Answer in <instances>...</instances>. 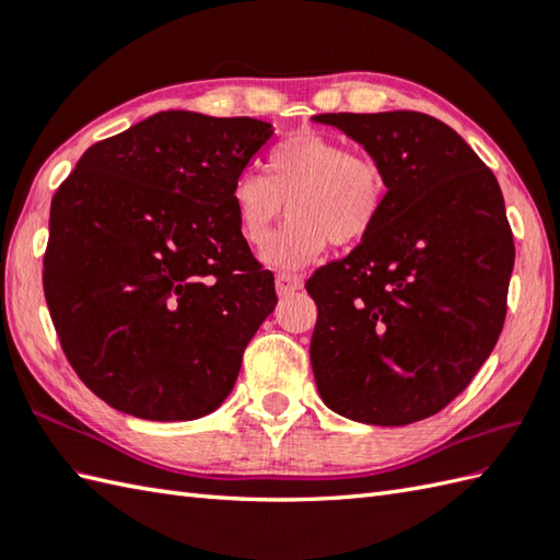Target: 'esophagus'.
Instances as JSON below:
<instances>
[{
  "instance_id": "esophagus-1",
  "label": "esophagus",
  "mask_w": 560,
  "mask_h": 560,
  "mask_svg": "<svg viewBox=\"0 0 560 560\" xmlns=\"http://www.w3.org/2000/svg\"><path fill=\"white\" fill-rule=\"evenodd\" d=\"M301 289H303V279L299 277V273L281 271L279 277H277V291H279V295H291V293L301 291Z\"/></svg>"
}]
</instances>
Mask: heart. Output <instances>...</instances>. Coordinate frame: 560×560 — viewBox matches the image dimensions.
<instances>
[{"label": "heart", "instance_id": "b5f03b06", "mask_svg": "<svg viewBox=\"0 0 560 560\" xmlns=\"http://www.w3.org/2000/svg\"><path fill=\"white\" fill-rule=\"evenodd\" d=\"M385 199V173L373 159L355 156L341 141L317 132L279 141L269 151L265 175L245 171L231 185L237 231L249 245L265 243L290 201V223L261 247V259L273 269L311 265L329 243L347 247L363 241Z\"/></svg>", "mask_w": 560, "mask_h": 560}]
</instances>
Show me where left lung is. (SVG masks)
Here are the masks:
<instances>
[{"instance_id": "obj_1", "label": "left lung", "mask_w": 560, "mask_h": 560, "mask_svg": "<svg viewBox=\"0 0 560 560\" xmlns=\"http://www.w3.org/2000/svg\"><path fill=\"white\" fill-rule=\"evenodd\" d=\"M387 180L375 229L305 281L311 363L331 411L407 425L455 399L505 323L513 231L495 175L431 115L327 113Z\"/></svg>"}]
</instances>
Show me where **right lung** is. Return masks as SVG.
Segmentation results:
<instances>
[{
    "label": "right lung",
    "mask_w": 560,
    "mask_h": 560,
    "mask_svg": "<svg viewBox=\"0 0 560 560\" xmlns=\"http://www.w3.org/2000/svg\"><path fill=\"white\" fill-rule=\"evenodd\" d=\"M273 135L253 117L165 110L93 144L50 207L43 289L93 395L147 421L219 409L277 305L231 185Z\"/></svg>",
    "instance_id": "1"
}]
</instances>
